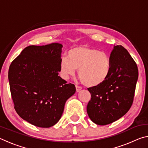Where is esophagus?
I'll return each instance as SVG.
<instances>
[{
	"label": "esophagus",
	"instance_id": "obj_1",
	"mask_svg": "<svg viewBox=\"0 0 148 148\" xmlns=\"http://www.w3.org/2000/svg\"><path fill=\"white\" fill-rule=\"evenodd\" d=\"M76 91L77 92H79L80 90L82 89V87H80V86H77V85H76Z\"/></svg>",
	"mask_w": 148,
	"mask_h": 148
}]
</instances>
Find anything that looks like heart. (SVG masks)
<instances>
[{
    "mask_svg": "<svg viewBox=\"0 0 148 148\" xmlns=\"http://www.w3.org/2000/svg\"><path fill=\"white\" fill-rule=\"evenodd\" d=\"M67 57H62L60 62V73L64 79L72 76L78 69L82 83L94 87L103 83L110 73L111 61L105 51L79 46L70 49Z\"/></svg>",
    "mask_w": 148,
    "mask_h": 148,
    "instance_id": "heart-1",
    "label": "heart"
}]
</instances>
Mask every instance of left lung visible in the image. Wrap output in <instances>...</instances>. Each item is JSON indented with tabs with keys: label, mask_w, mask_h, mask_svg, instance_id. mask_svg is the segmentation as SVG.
Segmentation results:
<instances>
[{
	"label": "left lung",
	"mask_w": 148,
	"mask_h": 148,
	"mask_svg": "<svg viewBox=\"0 0 148 148\" xmlns=\"http://www.w3.org/2000/svg\"><path fill=\"white\" fill-rule=\"evenodd\" d=\"M110 58L109 76L103 83L87 89L91 95L87 114L92 122L99 125L112 123L129 111L138 77L136 63L121 45L114 46Z\"/></svg>",
	"instance_id": "obj_1"
}]
</instances>
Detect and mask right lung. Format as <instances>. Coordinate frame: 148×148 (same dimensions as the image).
I'll list each match as a JSON object with an SVG mask.
<instances>
[{"label":"right lung","mask_w":148,"mask_h":148,"mask_svg":"<svg viewBox=\"0 0 148 148\" xmlns=\"http://www.w3.org/2000/svg\"><path fill=\"white\" fill-rule=\"evenodd\" d=\"M62 44L29 46L10 66L8 79L14 108L34 126L48 128L61 119L74 84L58 76Z\"/></svg>","instance_id":"add662e5"}]
</instances>
